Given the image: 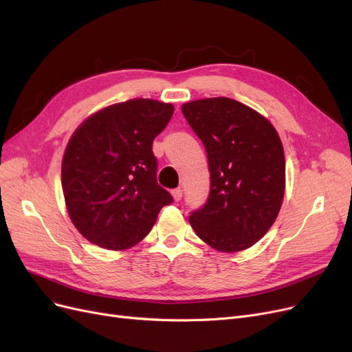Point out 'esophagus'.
Listing matches in <instances>:
<instances>
[{"label": "esophagus", "instance_id": "obj_1", "mask_svg": "<svg viewBox=\"0 0 352 352\" xmlns=\"http://www.w3.org/2000/svg\"><path fill=\"white\" fill-rule=\"evenodd\" d=\"M182 194H184V190L180 189V188H176V189L172 190V195H173V199H175V201H180V199H182Z\"/></svg>", "mask_w": 352, "mask_h": 352}]
</instances>
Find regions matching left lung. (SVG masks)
<instances>
[{
	"instance_id": "1",
	"label": "left lung",
	"mask_w": 352,
	"mask_h": 352,
	"mask_svg": "<svg viewBox=\"0 0 352 352\" xmlns=\"http://www.w3.org/2000/svg\"><path fill=\"white\" fill-rule=\"evenodd\" d=\"M182 113L207 151L210 194L189 223L221 252L247 250L272 228L285 194V154L273 124L232 98H206Z\"/></svg>"
}]
</instances>
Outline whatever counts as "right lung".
Masks as SVG:
<instances>
[{
    "mask_svg": "<svg viewBox=\"0 0 352 352\" xmlns=\"http://www.w3.org/2000/svg\"><path fill=\"white\" fill-rule=\"evenodd\" d=\"M173 111L172 104L133 98L92 114L70 138L63 194L73 225L89 242L111 251L131 248L173 202L157 184L153 153Z\"/></svg>",
    "mask_w": 352,
    "mask_h": 352,
    "instance_id": "obj_1",
    "label": "right lung"
}]
</instances>
